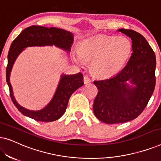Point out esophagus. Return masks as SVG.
Wrapping results in <instances>:
<instances>
[{"label": "esophagus", "instance_id": "esophagus-1", "mask_svg": "<svg viewBox=\"0 0 161 161\" xmlns=\"http://www.w3.org/2000/svg\"><path fill=\"white\" fill-rule=\"evenodd\" d=\"M90 81H91V80H90V78H89L88 76H84L83 77V82H84V83H90Z\"/></svg>", "mask_w": 161, "mask_h": 161}]
</instances>
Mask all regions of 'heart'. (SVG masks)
I'll list each match as a JSON object with an SVG mask.
<instances>
[{
    "mask_svg": "<svg viewBox=\"0 0 161 161\" xmlns=\"http://www.w3.org/2000/svg\"><path fill=\"white\" fill-rule=\"evenodd\" d=\"M131 42L125 36H100L87 39L73 55L74 61L83 64L92 61L94 75L107 78L117 73L125 67L132 53Z\"/></svg>",
    "mask_w": 161,
    "mask_h": 161,
    "instance_id": "b5f03b06",
    "label": "heart"
}]
</instances>
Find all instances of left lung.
<instances>
[{
    "label": "left lung",
    "mask_w": 161,
    "mask_h": 161,
    "mask_svg": "<svg viewBox=\"0 0 161 161\" xmlns=\"http://www.w3.org/2000/svg\"><path fill=\"white\" fill-rule=\"evenodd\" d=\"M131 39L133 53L122 71L111 78L96 80L98 89L93 111L106 124L137 118L147 106L155 86V54L146 39L130 29L117 31Z\"/></svg>",
    "instance_id": "1"
}]
</instances>
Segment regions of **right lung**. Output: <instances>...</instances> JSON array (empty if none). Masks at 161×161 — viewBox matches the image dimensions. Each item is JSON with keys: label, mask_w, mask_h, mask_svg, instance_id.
<instances>
[{"label": "right lung", "mask_w": 161, "mask_h": 161, "mask_svg": "<svg viewBox=\"0 0 161 161\" xmlns=\"http://www.w3.org/2000/svg\"><path fill=\"white\" fill-rule=\"evenodd\" d=\"M73 42L74 36L71 32L61 28L39 25H33L25 28L12 42L8 53L6 82L9 88L10 97L13 103L24 116L39 122H49L58 119L65 113L69 97L73 92L83 85V76L80 72L74 75L62 73L50 102L42 109H28L17 103L10 83L11 72L17 57L26 47H29L55 46L69 53Z\"/></svg>", "instance_id": "right-lung-1"}]
</instances>
